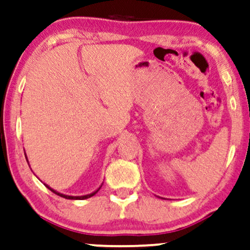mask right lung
I'll list each match as a JSON object with an SVG mask.
<instances>
[{
  "label": "right lung",
  "instance_id": "right-lung-1",
  "mask_svg": "<svg viewBox=\"0 0 250 250\" xmlns=\"http://www.w3.org/2000/svg\"><path fill=\"white\" fill-rule=\"evenodd\" d=\"M24 155H25V153H24ZM25 159H27V155H25ZM27 161H28V159H27ZM28 165H29V162H28ZM44 186L45 187H47L48 189H49V190H51L53 191V193H55L56 195H59V196H61V197H64V199H67V200H85V199H89V197H91V196H94V195H95L97 191L100 190V188L102 187H99L96 189L95 191H93V193H90V194H87V195H82V196H71V195H65V194H62V193H59V191H56V190H54L53 188L51 187H49V186L48 185H45L44 183Z\"/></svg>",
  "mask_w": 250,
  "mask_h": 250
}]
</instances>
